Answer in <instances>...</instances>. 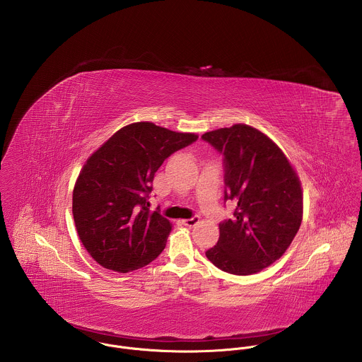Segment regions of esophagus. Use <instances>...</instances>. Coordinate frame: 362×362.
Returning <instances> with one entry per match:
<instances>
[{"label":"esophagus","instance_id":"34e87169","mask_svg":"<svg viewBox=\"0 0 362 362\" xmlns=\"http://www.w3.org/2000/svg\"><path fill=\"white\" fill-rule=\"evenodd\" d=\"M181 223H182L184 226H187V227H194V226H197V224L199 223V217H198V216H194L192 218L181 220Z\"/></svg>","mask_w":362,"mask_h":362}]
</instances>
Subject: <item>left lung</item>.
Wrapping results in <instances>:
<instances>
[{
    "label": "left lung",
    "mask_w": 362,
    "mask_h": 362,
    "mask_svg": "<svg viewBox=\"0 0 362 362\" xmlns=\"http://www.w3.org/2000/svg\"><path fill=\"white\" fill-rule=\"evenodd\" d=\"M202 139L224 156V199L237 204L234 217L218 224L207 259L231 274L258 273L284 255L300 230L301 181L283 151L254 127L234 124Z\"/></svg>",
    "instance_id": "left-lung-1"
}]
</instances>
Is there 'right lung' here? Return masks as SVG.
<instances>
[{
  "label": "right lung",
  "instance_id": "1",
  "mask_svg": "<svg viewBox=\"0 0 362 362\" xmlns=\"http://www.w3.org/2000/svg\"><path fill=\"white\" fill-rule=\"evenodd\" d=\"M197 139V134L134 122L86 160L74 187L72 214L81 243L99 264L128 273L161 254L171 223L148 209L152 182L168 156Z\"/></svg>",
  "mask_w": 362,
  "mask_h": 362
}]
</instances>
